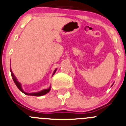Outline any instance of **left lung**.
Returning <instances> with one entry per match:
<instances>
[{"label":"left lung","mask_w":126,"mask_h":126,"mask_svg":"<svg viewBox=\"0 0 126 126\" xmlns=\"http://www.w3.org/2000/svg\"><path fill=\"white\" fill-rule=\"evenodd\" d=\"M113 84H114V83H112V85H113ZM112 86H111V87H112Z\"/></svg>","instance_id":"obj_1"}]
</instances>
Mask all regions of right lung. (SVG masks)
Listing matches in <instances>:
<instances>
[{
	"instance_id": "obj_1",
	"label": "right lung",
	"mask_w": 126,
	"mask_h": 126,
	"mask_svg": "<svg viewBox=\"0 0 126 126\" xmlns=\"http://www.w3.org/2000/svg\"><path fill=\"white\" fill-rule=\"evenodd\" d=\"M56 70H57V69H56L54 70V71L53 74H52V75H54V74H55V72H56ZM10 72H11V75H12V77L13 80H14V82H15V85H16V87H18V88L19 90H20V91H21L22 93H23L24 94H26V95H30V96H43V95H44V94H46V93H48L50 91V90H51V87H49L47 89H44L43 90L40 91V92H34V93H26V92H24L23 90L22 89V87H21V83H20V82L18 81V80L16 79V77L14 75V73L12 72V69H10Z\"/></svg>"
}]
</instances>
